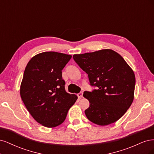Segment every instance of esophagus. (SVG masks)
Wrapping results in <instances>:
<instances>
[{
    "label": "esophagus",
    "instance_id": "esophagus-1",
    "mask_svg": "<svg viewBox=\"0 0 154 154\" xmlns=\"http://www.w3.org/2000/svg\"><path fill=\"white\" fill-rule=\"evenodd\" d=\"M78 97H79V98H81V97H82L83 96V92H80V93H78V94H77Z\"/></svg>",
    "mask_w": 154,
    "mask_h": 154
}]
</instances>
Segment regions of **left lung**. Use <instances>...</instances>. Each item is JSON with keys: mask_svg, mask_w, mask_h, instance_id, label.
<instances>
[{"mask_svg": "<svg viewBox=\"0 0 154 154\" xmlns=\"http://www.w3.org/2000/svg\"><path fill=\"white\" fill-rule=\"evenodd\" d=\"M73 58L88 74L91 85L97 87L83 94L90 103L85 110L87 118L101 126L116 122L133 102L136 84L133 70L122 56L109 49L74 54Z\"/></svg>", "mask_w": 154, "mask_h": 154, "instance_id": "8db88e82", "label": "left lung"}]
</instances>
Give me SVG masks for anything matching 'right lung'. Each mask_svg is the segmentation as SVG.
I'll return each mask as SVG.
<instances>
[{
	"mask_svg": "<svg viewBox=\"0 0 154 154\" xmlns=\"http://www.w3.org/2000/svg\"><path fill=\"white\" fill-rule=\"evenodd\" d=\"M72 56L44 52L34 56L27 64L20 85L22 101L37 122L48 128L61 125L69 109L78 99L65 90L62 70Z\"/></svg>",
	"mask_w": 154,
	"mask_h": 154,
	"instance_id": "obj_1",
	"label": "right lung"
}]
</instances>
